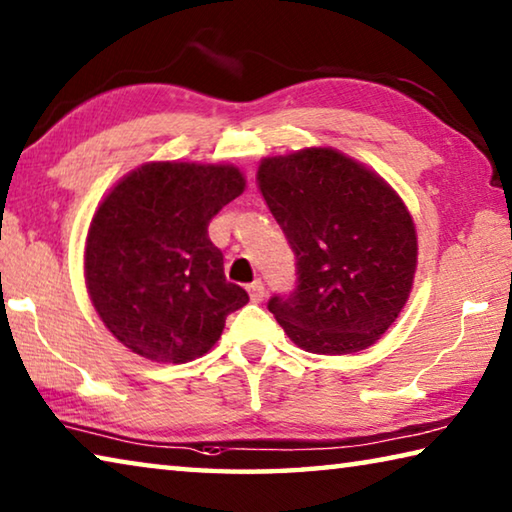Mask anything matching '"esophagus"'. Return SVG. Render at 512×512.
<instances>
[{
	"label": "esophagus",
	"mask_w": 512,
	"mask_h": 512,
	"mask_svg": "<svg viewBox=\"0 0 512 512\" xmlns=\"http://www.w3.org/2000/svg\"><path fill=\"white\" fill-rule=\"evenodd\" d=\"M246 291H248V296H250V300H253V302H262L264 300V284L259 282V280L250 282L248 287H246Z\"/></svg>",
	"instance_id": "34e87169"
}]
</instances>
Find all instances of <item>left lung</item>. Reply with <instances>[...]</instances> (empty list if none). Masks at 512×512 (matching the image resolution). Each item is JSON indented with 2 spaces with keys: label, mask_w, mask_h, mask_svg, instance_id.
I'll return each mask as SVG.
<instances>
[{
  "label": "left lung",
  "mask_w": 512,
  "mask_h": 512,
  "mask_svg": "<svg viewBox=\"0 0 512 512\" xmlns=\"http://www.w3.org/2000/svg\"><path fill=\"white\" fill-rule=\"evenodd\" d=\"M268 210L296 253L298 287L268 311L298 348L354 354L375 345L411 296L418 235L400 194L329 146L257 167Z\"/></svg>",
  "instance_id": "obj_1"
}]
</instances>
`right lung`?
<instances>
[{
    "label": "right lung",
    "instance_id": "right-lung-1",
    "mask_svg": "<svg viewBox=\"0 0 512 512\" xmlns=\"http://www.w3.org/2000/svg\"><path fill=\"white\" fill-rule=\"evenodd\" d=\"M235 164L162 160L103 196L85 239V287L103 325L135 354L187 363L214 348L248 293L225 280L207 225L244 194Z\"/></svg>",
    "mask_w": 512,
    "mask_h": 512
}]
</instances>
